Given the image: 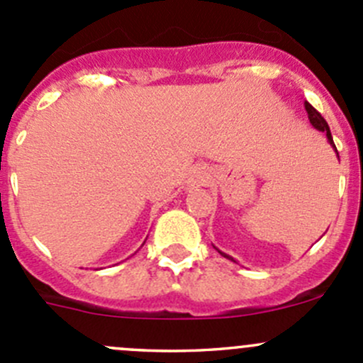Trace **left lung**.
Returning <instances> with one entry per match:
<instances>
[{
	"label": "left lung",
	"instance_id": "8db88e82",
	"mask_svg": "<svg viewBox=\"0 0 363 363\" xmlns=\"http://www.w3.org/2000/svg\"><path fill=\"white\" fill-rule=\"evenodd\" d=\"M303 107H306V111H307V116H309V121H311V124H313L314 128H316V130H320V131H323V133H327V138H328V142H330V145L332 147L335 149V144H334V138H332V133H330V128H328V124H327V121L323 119V117H321V113L316 111V108L313 107V105L311 104H303ZM335 152H337V149H335ZM339 156V155H337ZM221 252V251H219ZM223 256H225V258H228V259H233L232 256H228V255H225V252H221Z\"/></svg>",
	"mask_w": 363,
	"mask_h": 363
}]
</instances>
